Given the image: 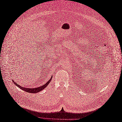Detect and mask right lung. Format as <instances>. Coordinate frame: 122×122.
I'll return each mask as SVG.
<instances>
[{
  "instance_id": "right-lung-1",
  "label": "right lung",
  "mask_w": 122,
  "mask_h": 122,
  "mask_svg": "<svg viewBox=\"0 0 122 122\" xmlns=\"http://www.w3.org/2000/svg\"><path fill=\"white\" fill-rule=\"evenodd\" d=\"M51 78H52V77H51V79L48 81L47 82H46V83L42 86H41L40 87H37V88H25V87H21L20 85H19L18 84L16 83L14 80H12L14 83L17 86L19 87V88L21 89L22 90H24L26 92H28L29 93H38L40 91H41V90H42L43 89H44V88H46V87H47L48 84H49L50 82L51 81Z\"/></svg>"
}]
</instances>
